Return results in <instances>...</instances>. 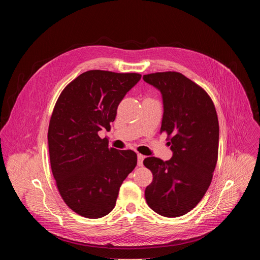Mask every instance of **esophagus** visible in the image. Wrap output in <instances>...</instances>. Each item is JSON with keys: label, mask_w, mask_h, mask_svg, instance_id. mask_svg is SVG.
Wrapping results in <instances>:
<instances>
[{"label": "esophagus", "mask_w": 260, "mask_h": 260, "mask_svg": "<svg viewBox=\"0 0 260 260\" xmlns=\"http://www.w3.org/2000/svg\"><path fill=\"white\" fill-rule=\"evenodd\" d=\"M145 156H143L142 154H138V166L142 167L143 166V160H144Z\"/></svg>", "instance_id": "obj_1"}]
</instances>
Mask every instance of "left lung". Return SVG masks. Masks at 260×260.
Here are the masks:
<instances>
[{
	"label": "left lung",
	"mask_w": 260,
	"mask_h": 260,
	"mask_svg": "<svg viewBox=\"0 0 260 260\" xmlns=\"http://www.w3.org/2000/svg\"><path fill=\"white\" fill-rule=\"evenodd\" d=\"M143 79L161 92L160 133H167L173 151L170 160L144 159L153 175L145 199L157 214L179 217L201 202L211 184L219 144L216 109L206 90L181 73H152Z\"/></svg>",
	"instance_id": "8db88e82"
}]
</instances>
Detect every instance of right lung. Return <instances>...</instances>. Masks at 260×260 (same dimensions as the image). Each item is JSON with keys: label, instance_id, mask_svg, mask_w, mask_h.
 Here are the masks:
<instances>
[{"label": "right lung", "instance_id": "obj_1", "mask_svg": "<svg viewBox=\"0 0 260 260\" xmlns=\"http://www.w3.org/2000/svg\"><path fill=\"white\" fill-rule=\"evenodd\" d=\"M140 79L138 73L90 70L56 101L47 136L51 171L63 202L80 216L96 219L112 211L137 166L136 152L110 148L99 132L110 129L119 103Z\"/></svg>", "mask_w": 260, "mask_h": 260}]
</instances>
